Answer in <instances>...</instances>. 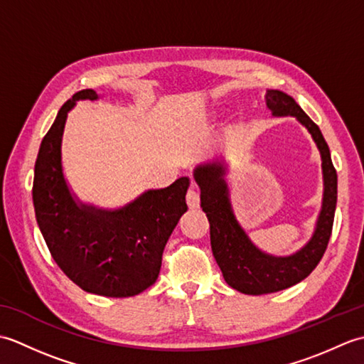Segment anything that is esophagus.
<instances>
[{
    "mask_svg": "<svg viewBox=\"0 0 364 364\" xmlns=\"http://www.w3.org/2000/svg\"><path fill=\"white\" fill-rule=\"evenodd\" d=\"M186 203L191 208V210H197L200 206V196L196 189H189L186 194Z\"/></svg>",
    "mask_w": 364,
    "mask_h": 364,
    "instance_id": "1",
    "label": "esophagus"
}]
</instances>
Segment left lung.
<instances>
[{
	"mask_svg": "<svg viewBox=\"0 0 364 364\" xmlns=\"http://www.w3.org/2000/svg\"><path fill=\"white\" fill-rule=\"evenodd\" d=\"M266 106L275 117H296L308 129L321 151L323 173L322 210L311 239L299 252L289 257H274L259 250L250 241L231 208L225 181L227 166L223 162H205L194 170V178L202 192V208L210 220L214 258L231 288L250 296L286 289L313 272L328 245L338 198V175L319 127L308 117L296 100L284 92L267 90Z\"/></svg>",
	"mask_w": 364,
	"mask_h": 364,
	"instance_id": "8db88e82",
	"label": "left lung"
}]
</instances>
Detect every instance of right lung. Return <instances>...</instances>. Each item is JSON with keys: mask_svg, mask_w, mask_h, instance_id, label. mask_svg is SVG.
I'll return each instance as SVG.
<instances>
[{"mask_svg": "<svg viewBox=\"0 0 364 364\" xmlns=\"http://www.w3.org/2000/svg\"><path fill=\"white\" fill-rule=\"evenodd\" d=\"M84 89L67 100L45 134L34 167L36 219L56 264L81 289L105 297H131L156 282L162 252L188 211L189 178L150 189L119 210H103L76 198L63 172L67 114L80 100H98Z\"/></svg>", "mask_w": 364, "mask_h": 364, "instance_id": "add662e5", "label": "right lung"}]
</instances>
